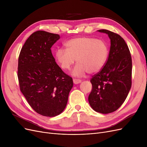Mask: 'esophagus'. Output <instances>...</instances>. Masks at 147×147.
<instances>
[{"label": "esophagus", "instance_id": "esophagus-1", "mask_svg": "<svg viewBox=\"0 0 147 147\" xmlns=\"http://www.w3.org/2000/svg\"><path fill=\"white\" fill-rule=\"evenodd\" d=\"M73 82H74V83L77 84H78V83H80L82 82V80H79V79H73Z\"/></svg>", "mask_w": 147, "mask_h": 147}]
</instances>
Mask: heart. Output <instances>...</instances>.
<instances>
[{
    "label": "heart",
    "mask_w": 147,
    "mask_h": 147,
    "mask_svg": "<svg viewBox=\"0 0 147 147\" xmlns=\"http://www.w3.org/2000/svg\"><path fill=\"white\" fill-rule=\"evenodd\" d=\"M65 50L57 49L56 59L60 67L70 70L76 59L77 63L72 71L75 77H81L87 72H98L103 68L109 56V48L102 40L83 37L70 40L65 43Z\"/></svg>",
    "instance_id": "heart-1"
}]
</instances>
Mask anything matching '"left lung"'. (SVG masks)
<instances>
[{
    "label": "left lung",
    "instance_id": "left-lung-1",
    "mask_svg": "<svg viewBox=\"0 0 147 147\" xmlns=\"http://www.w3.org/2000/svg\"><path fill=\"white\" fill-rule=\"evenodd\" d=\"M110 39L108 59L91 79L92 90L88 101L92 109L103 114L118 109L131 88L132 59L129 48L119 35L106 29L98 30Z\"/></svg>",
    "mask_w": 147,
    "mask_h": 147
}]
</instances>
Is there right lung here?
I'll use <instances>...</instances> for the list:
<instances>
[{
	"label": "right lung",
	"mask_w": 147,
	"mask_h": 147,
	"mask_svg": "<svg viewBox=\"0 0 147 147\" xmlns=\"http://www.w3.org/2000/svg\"><path fill=\"white\" fill-rule=\"evenodd\" d=\"M59 38L58 34L36 31L26 41L18 58L21 92L35 112L48 117L63 112L74 84L52 55L51 48Z\"/></svg>",
	"instance_id": "1"
}]
</instances>
